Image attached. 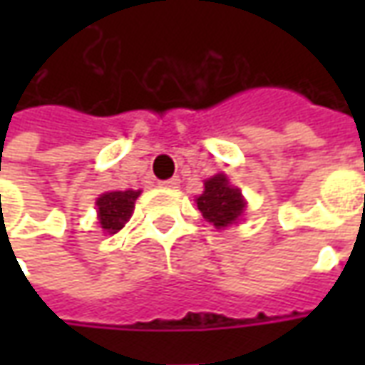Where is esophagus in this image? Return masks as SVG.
Masks as SVG:
<instances>
[{
	"instance_id": "34e87169",
	"label": "esophagus",
	"mask_w": 365,
	"mask_h": 365,
	"mask_svg": "<svg viewBox=\"0 0 365 365\" xmlns=\"http://www.w3.org/2000/svg\"><path fill=\"white\" fill-rule=\"evenodd\" d=\"M162 187H178L180 185V178H170V180H164V182H160Z\"/></svg>"
}]
</instances>
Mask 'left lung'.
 <instances>
[{
	"instance_id": "1",
	"label": "left lung",
	"mask_w": 365,
	"mask_h": 365,
	"mask_svg": "<svg viewBox=\"0 0 365 365\" xmlns=\"http://www.w3.org/2000/svg\"><path fill=\"white\" fill-rule=\"evenodd\" d=\"M195 203L203 219L213 222L217 229H225L240 221L246 207L242 191L230 185L229 178L225 174L205 180V190L195 199Z\"/></svg>"
}]
</instances>
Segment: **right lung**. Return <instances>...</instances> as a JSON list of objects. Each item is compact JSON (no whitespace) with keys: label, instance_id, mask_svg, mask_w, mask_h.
Wrapping results in <instances>:
<instances>
[{"label":"right lung","instance_id":"1","mask_svg":"<svg viewBox=\"0 0 365 365\" xmlns=\"http://www.w3.org/2000/svg\"><path fill=\"white\" fill-rule=\"evenodd\" d=\"M140 195V190L127 191H107L97 197V219L105 232L115 235L119 232L125 222L130 219L133 209H135L136 197Z\"/></svg>","mask_w":365,"mask_h":365}]
</instances>
